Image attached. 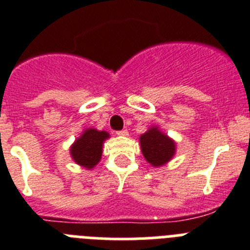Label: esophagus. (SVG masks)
I'll use <instances>...</instances> for the list:
<instances>
[{
  "instance_id": "1",
  "label": "esophagus",
  "mask_w": 250,
  "mask_h": 250,
  "mask_svg": "<svg viewBox=\"0 0 250 250\" xmlns=\"http://www.w3.org/2000/svg\"><path fill=\"white\" fill-rule=\"evenodd\" d=\"M117 136H119V137H127L128 131H127V129H122V131H118V132H117Z\"/></svg>"
}]
</instances>
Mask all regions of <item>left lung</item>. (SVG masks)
Returning a JSON list of instances; mask_svg holds the SVG:
<instances>
[{
    "label": "left lung",
    "instance_id": "obj_1",
    "mask_svg": "<svg viewBox=\"0 0 250 250\" xmlns=\"http://www.w3.org/2000/svg\"><path fill=\"white\" fill-rule=\"evenodd\" d=\"M141 151L146 161L158 167L167 164L176 152V143L167 134L162 133L158 127L149 128L140 137Z\"/></svg>",
    "mask_w": 250,
    "mask_h": 250
}]
</instances>
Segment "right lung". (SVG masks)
<instances>
[{
    "mask_svg": "<svg viewBox=\"0 0 250 250\" xmlns=\"http://www.w3.org/2000/svg\"><path fill=\"white\" fill-rule=\"evenodd\" d=\"M107 138H109L108 132L98 131L95 128L85 129L70 147V155L74 162L88 170L93 168L101 161L103 142Z\"/></svg>",
    "mask_w": 250,
    "mask_h": 250,
    "instance_id": "right-lung-1",
    "label": "right lung"
}]
</instances>
